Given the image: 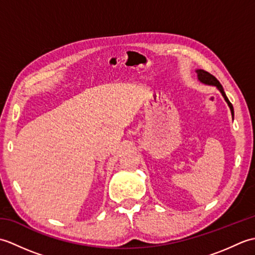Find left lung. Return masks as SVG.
<instances>
[{
    "label": "left lung",
    "mask_w": 255,
    "mask_h": 255,
    "mask_svg": "<svg viewBox=\"0 0 255 255\" xmlns=\"http://www.w3.org/2000/svg\"><path fill=\"white\" fill-rule=\"evenodd\" d=\"M196 73H197V77H198V80L200 81V82L204 83V84H207V85L216 86V88H217V89L220 91V93L223 94L225 101L227 102V104H228V106L230 107L231 115H232V117H234V114H235V112H234V106H232L230 101L228 100V97H227V95H226V93H225V91H224L223 85L220 84L219 81H218L217 79H216V78L214 77V75H211V74H210L209 72H207V71H204V70H202V69H197V70H196Z\"/></svg>",
    "instance_id": "8db88e82"
}]
</instances>
